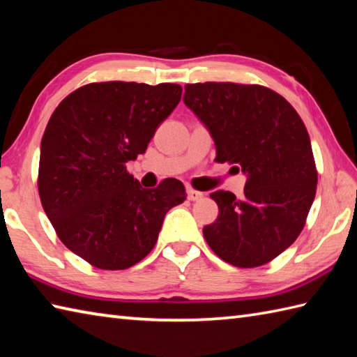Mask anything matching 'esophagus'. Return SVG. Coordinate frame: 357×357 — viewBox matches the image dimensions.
Wrapping results in <instances>:
<instances>
[{"mask_svg": "<svg viewBox=\"0 0 357 357\" xmlns=\"http://www.w3.org/2000/svg\"><path fill=\"white\" fill-rule=\"evenodd\" d=\"M187 198H188V201H198V199L202 198V193L198 192V190H195V188H188Z\"/></svg>", "mask_w": 357, "mask_h": 357, "instance_id": "1", "label": "esophagus"}]
</instances>
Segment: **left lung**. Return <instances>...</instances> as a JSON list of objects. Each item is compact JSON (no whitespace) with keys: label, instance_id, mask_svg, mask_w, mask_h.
<instances>
[{"label":"left lung","instance_id":"obj_1","mask_svg":"<svg viewBox=\"0 0 357 357\" xmlns=\"http://www.w3.org/2000/svg\"><path fill=\"white\" fill-rule=\"evenodd\" d=\"M184 103L211 131L220 164L246 174L244 197L218 190V218L202 229L221 260L257 268L302 232L317 187L310 135L292 105L266 86L232 82L185 85Z\"/></svg>","mask_w":357,"mask_h":357}]
</instances>
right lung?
I'll return each mask as SVG.
<instances>
[{
  "label": "right lung",
  "mask_w": 357,
  "mask_h": 357,
  "mask_svg": "<svg viewBox=\"0 0 357 357\" xmlns=\"http://www.w3.org/2000/svg\"><path fill=\"white\" fill-rule=\"evenodd\" d=\"M174 83L100 82L60 102L41 139L38 193L59 238L94 268L135 266L165 213L185 199L178 179L146 190L127 172L181 100Z\"/></svg>",
  "instance_id": "add662e5"
}]
</instances>
